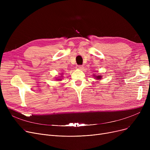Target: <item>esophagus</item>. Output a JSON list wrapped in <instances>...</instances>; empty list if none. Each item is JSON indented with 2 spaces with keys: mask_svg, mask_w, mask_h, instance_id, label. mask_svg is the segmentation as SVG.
Wrapping results in <instances>:
<instances>
[{
  "mask_svg": "<svg viewBox=\"0 0 150 150\" xmlns=\"http://www.w3.org/2000/svg\"><path fill=\"white\" fill-rule=\"evenodd\" d=\"M76 67L77 69H79V70L83 69V66L82 65H77Z\"/></svg>",
  "mask_w": 150,
  "mask_h": 150,
  "instance_id": "obj_1",
  "label": "esophagus"
}]
</instances>
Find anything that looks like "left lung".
Here are the masks:
<instances>
[{
  "instance_id": "obj_1",
  "label": "left lung",
  "mask_w": 150,
  "mask_h": 150,
  "mask_svg": "<svg viewBox=\"0 0 150 150\" xmlns=\"http://www.w3.org/2000/svg\"><path fill=\"white\" fill-rule=\"evenodd\" d=\"M96 78H97V79H101V75H99V76H95Z\"/></svg>"
}]
</instances>
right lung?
<instances>
[{"label": "right lung", "mask_w": 150, "mask_h": 150, "mask_svg": "<svg viewBox=\"0 0 150 150\" xmlns=\"http://www.w3.org/2000/svg\"><path fill=\"white\" fill-rule=\"evenodd\" d=\"M59 80H61V79H59Z\"/></svg>", "instance_id": "1"}]
</instances>
